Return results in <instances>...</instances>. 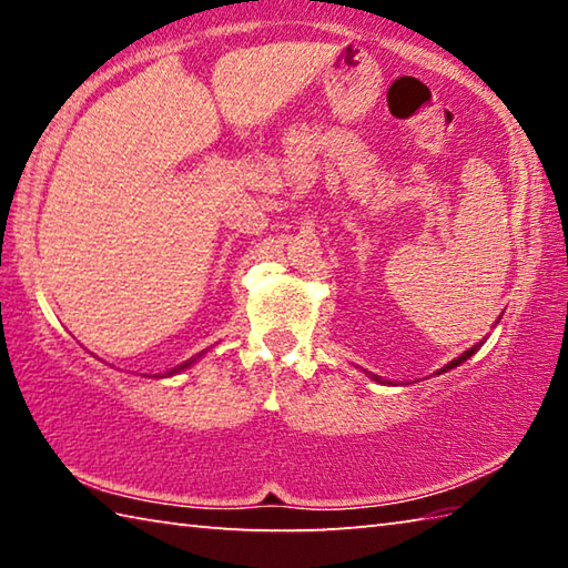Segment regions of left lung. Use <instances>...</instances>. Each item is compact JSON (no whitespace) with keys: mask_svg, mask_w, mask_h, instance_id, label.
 Returning a JSON list of instances; mask_svg holds the SVG:
<instances>
[{"mask_svg":"<svg viewBox=\"0 0 568 568\" xmlns=\"http://www.w3.org/2000/svg\"><path fill=\"white\" fill-rule=\"evenodd\" d=\"M476 351H478V345H474V348H468V351H466L464 355H458V358H456V361H450L448 365H444V368H440L438 373H446V371H450V368H456V365H460V363H464V361H468V358H470V355H474ZM371 378H373V381H378V383H383V381H381L378 376H371Z\"/></svg>","mask_w":568,"mask_h":568,"instance_id":"left-lung-1","label":"left lung"}]
</instances>
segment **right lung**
<instances>
[{"mask_svg": "<svg viewBox=\"0 0 568 568\" xmlns=\"http://www.w3.org/2000/svg\"><path fill=\"white\" fill-rule=\"evenodd\" d=\"M203 353H205V351H203ZM203 353L192 355V358H190V361H185V363H180V365H178V368H172V371H168V373H165V376H172V373H180V371H185V368H190V365H192V363H195V361H197V358H200V355H203Z\"/></svg>", "mask_w": 568, "mask_h": 568, "instance_id": "1", "label": "right lung"}]
</instances>
